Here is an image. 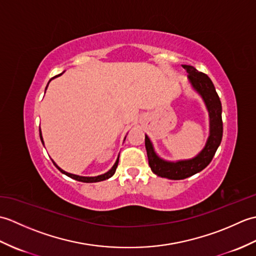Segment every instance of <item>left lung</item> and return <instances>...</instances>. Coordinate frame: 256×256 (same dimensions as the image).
I'll return each instance as SVG.
<instances>
[{
	"mask_svg": "<svg viewBox=\"0 0 256 256\" xmlns=\"http://www.w3.org/2000/svg\"><path fill=\"white\" fill-rule=\"evenodd\" d=\"M187 70L188 80L192 88L202 98L206 110L209 112L210 133L204 150L192 160L167 162L156 154L150 138L145 135V148L148 152V164L152 172L162 178L180 180L201 172L210 164L222 140L224 123H222V106L220 98L216 94L211 79L204 72L188 64H182Z\"/></svg>",
	"mask_w": 256,
	"mask_h": 256,
	"instance_id": "1",
	"label": "left lung"
}]
</instances>
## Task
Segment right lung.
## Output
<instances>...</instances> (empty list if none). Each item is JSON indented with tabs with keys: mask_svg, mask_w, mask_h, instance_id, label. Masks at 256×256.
I'll list each match as a JSON object with an SVG mask.
<instances>
[{
	"mask_svg": "<svg viewBox=\"0 0 256 256\" xmlns=\"http://www.w3.org/2000/svg\"><path fill=\"white\" fill-rule=\"evenodd\" d=\"M60 74H58V76H56V77H59V76ZM56 77H54V78H56ZM54 78H52L50 81H48V84L50 82V81L54 79ZM47 86H48V84H47ZM47 86H46V89H47ZM46 92V91H45ZM40 140H42V143L44 144V140H42V131H40ZM125 140V138H124ZM52 162L54 164H55V166L58 168L59 170H60L62 174H64V175H67L68 177H70V178H72V179H76V180H78V182H102V180H106V179H108L110 177H112L113 175H114V172H116V167H118V160H116V162H114V165L112 166V168L108 172H106V174H103V175H99V176H94V177H84V176H78V175H74V174H70V172H64V170H62L60 167H59L55 162L52 160Z\"/></svg>",
	"mask_w": 256,
	"mask_h": 256,
	"instance_id": "add662e5",
	"label": "right lung"
}]
</instances>
